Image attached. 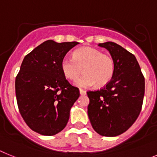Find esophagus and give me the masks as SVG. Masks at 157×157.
I'll return each instance as SVG.
<instances>
[{
	"instance_id": "esophagus-1",
	"label": "esophagus",
	"mask_w": 157,
	"mask_h": 157,
	"mask_svg": "<svg viewBox=\"0 0 157 157\" xmlns=\"http://www.w3.org/2000/svg\"><path fill=\"white\" fill-rule=\"evenodd\" d=\"M80 94H81V95H85V94H86V91L84 90V89H80Z\"/></svg>"
}]
</instances>
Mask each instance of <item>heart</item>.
Listing matches in <instances>:
<instances>
[{"mask_svg":"<svg viewBox=\"0 0 157 157\" xmlns=\"http://www.w3.org/2000/svg\"><path fill=\"white\" fill-rule=\"evenodd\" d=\"M63 75L69 81H76L77 86L97 88L105 86L112 81L115 72V62L111 56L92 47H81L72 53V58L64 57L60 62Z\"/></svg>","mask_w":157,"mask_h":157,"instance_id":"heart-1","label":"heart"}]
</instances>
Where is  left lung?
<instances>
[{"label": "left lung", "mask_w": 157, "mask_h": 157, "mask_svg": "<svg viewBox=\"0 0 157 157\" xmlns=\"http://www.w3.org/2000/svg\"><path fill=\"white\" fill-rule=\"evenodd\" d=\"M108 49L115 62V72L106 86L88 91V115L93 129L103 136L127 131L141 111L144 77L133 54L114 42L98 44Z\"/></svg>", "instance_id": "left-lung-1"}]
</instances>
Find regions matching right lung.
<instances>
[{"instance_id": "add662e5", "label": "right lung", "mask_w": 157, "mask_h": 157, "mask_svg": "<svg viewBox=\"0 0 157 157\" xmlns=\"http://www.w3.org/2000/svg\"><path fill=\"white\" fill-rule=\"evenodd\" d=\"M78 42H43L24 58L16 76L19 112L33 131L53 136L64 129L73 104L80 97L63 75L60 62Z\"/></svg>"}]
</instances>
